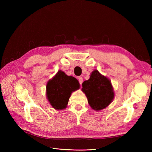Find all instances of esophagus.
Listing matches in <instances>:
<instances>
[{
  "instance_id": "obj_1",
  "label": "esophagus",
  "mask_w": 152,
  "mask_h": 152,
  "mask_svg": "<svg viewBox=\"0 0 152 152\" xmlns=\"http://www.w3.org/2000/svg\"><path fill=\"white\" fill-rule=\"evenodd\" d=\"M77 79H78V80H79V84L81 85L82 84V82H83V79H82V77H78Z\"/></svg>"
}]
</instances>
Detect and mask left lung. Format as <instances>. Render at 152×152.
<instances>
[{
	"label": "left lung",
	"instance_id": "1",
	"mask_svg": "<svg viewBox=\"0 0 152 152\" xmlns=\"http://www.w3.org/2000/svg\"><path fill=\"white\" fill-rule=\"evenodd\" d=\"M82 90L85 93L91 107L95 110L106 108L114 98L111 82L98 70L92 72L90 79L82 83Z\"/></svg>",
	"mask_w": 152,
	"mask_h": 152
}]
</instances>
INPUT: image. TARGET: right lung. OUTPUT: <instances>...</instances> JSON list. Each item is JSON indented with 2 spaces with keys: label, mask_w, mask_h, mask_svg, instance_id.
<instances>
[{
  "label": "right lung",
  "mask_w": 152,
  "mask_h": 152,
  "mask_svg": "<svg viewBox=\"0 0 152 152\" xmlns=\"http://www.w3.org/2000/svg\"><path fill=\"white\" fill-rule=\"evenodd\" d=\"M78 80L72 76L59 71L47 84L46 93L49 103L56 110L66 107L69 98L73 91L79 88Z\"/></svg>",
  "instance_id": "1"
}]
</instances>
